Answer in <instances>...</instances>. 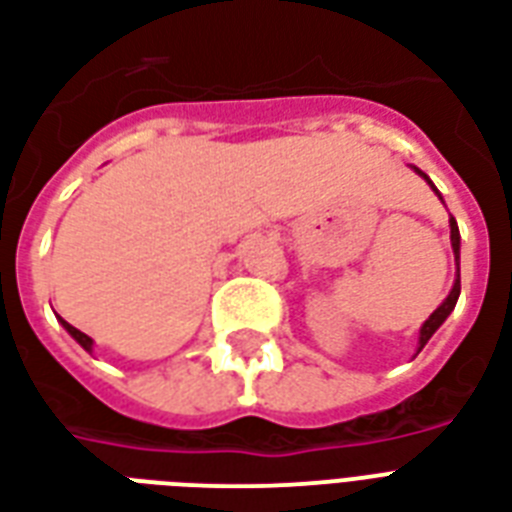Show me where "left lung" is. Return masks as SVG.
Returning a JSON list of instances; mask_svg holds the SVG:
<instances>
[{
    "instance_id": "left-lung-1",
    "label": "left lung",
    "mask_w": 512,
    "mask_h": 512,
    "mask_svg": "<svg viewBox=\"0 0 512 512\" xmlns=\"http://www.w3.org/2000/svg\"><path fill=\"white\" fill-rule=\"evenodd\" d=\"M414 170H417L419 176L425 178L427 184L433 186V181H430V178H427L422 170H419V168H414ZM433 189H435V186H433ZM435 194H438V189H435ZM438 197H441V194H438ZM449 227H451V248H454V259H457V267H459V229H457V221H454V216L449 219ZM457 299H459V275H457V280H454V288H451L449 296L443 299L441 307H438V310H435L433 315L425 320V326H422V331H419V350H422V347L430 342V336H433L435 331L443 326V320L449 318L451 310L457 307Z\"/></svg>"
}]
</instances>
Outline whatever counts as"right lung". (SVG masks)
<instances>
[{
    "instance_id": "add662e5",
    "label": "right lung",
    "mask_w": 512,
    "mask_h": 512,
    "mask_svg": "<svg viewBox=\"0 0 512 512\" xmlns=\"http://www.w3.org/2000/svg\"><path fill=\"white\" fill-rule=\"evenodd\" d=\"M61 323H63V328H66V331H69V334L74 336V339H77V342L82 344V347H85L87 352L93 350V339H90V336L82 334V331H79V328H74V326H71V323H66V320H63V318H61Z\"/></svg>"
}]
</instances>
